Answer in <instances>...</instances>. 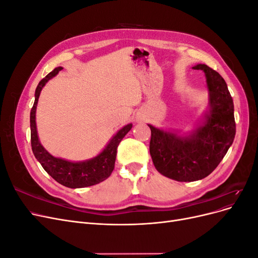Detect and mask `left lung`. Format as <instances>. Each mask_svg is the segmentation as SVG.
<instances>
[{
  "label": "left lung",
  "mask_w": 258,
  "mask_h": 258,
  "mask_svg": "<svg viewBox=\"0 0 258 258\" xmlns=\"http://www.w3.org/2000/svg\"><path fill=\"white\" fill-rule=\"evenodd\" d=\"M206 75L209 108L195 128L182 135L148 124L150 153L156 170L177 182L205 178L222 161L236 136L233 101L223 77L206 64H197Z\"/></svg>",
  "instance_id": "obj_1"
}]
</instances>
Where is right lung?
<instances>
[{
  "label": "right lung",
  "mask_w": 258,
  "mask_h": 258,
  "mask_svg": "<svg viewBox=\"0 0 258 258\" xmlns=\"http://www.w3.org/2000/svg\"><path fill=\"white\" fill-rule=\"evenodd\" d=\"M62 70L58 67L46 75L38 83L35 89V100L33 107L30 113V128H31V146L37 161L41 163L44 170L58 183L70 188H83L103 182L111 175L115 166V159L117 154V147L123 137L126 136L132 128V123H128L116 132V135L110 140L102 152H100L93 158L83 161H70L54 157L45 150L41 144L37 136L35 114L36 106L40 98L41 91L44 86L49 80L56 76Z\"/></svg>",
  "instance_id": "1"
}]
</instances>
